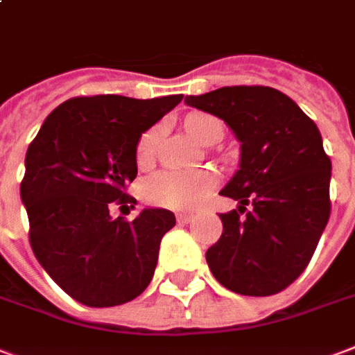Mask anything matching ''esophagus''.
Returning <instances> with one entry per match:
<instances>
[{"label":"esophagus","mask_w":355,"mask_h":355,"mask_svg":"<svg viewBox=\"0 0 355 355\" xmlns=\"http://www.w3.org/2000/svg\"><path fill=\"white\" fill-rule=\"evenodd\" d=\"M194 218L193 213H180L178 215V223H181V225H187V223H191Z\"/></svg>","instance_id":"34e87169"}]
</instances>
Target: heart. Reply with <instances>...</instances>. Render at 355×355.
<instances>
[{
	"instance_id": "heart-1",
	"label": "heart",
	"mask_w": 355,
	"mask_h": 355,
	"mask_svg": "<svg viewBox=\"0 0 355 355\" xmlns=\"http://www.w3.org/2000/svg\"><path fill=\"white\" fill-rule=\"evenodd\" d=\"M185 130L202 146H206L213 138L223 137V125L209 114L194 112L185 119ZM159 129H149L144 132L137 146L138 166H148L155 157ZM217 183V175L209 170H194V172H178L164 170L151 175L144 183V196L151 204L172 207V209H189L202 204L211 189Z\"/></svg>"
}]
</instances>
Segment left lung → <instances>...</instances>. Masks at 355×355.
<instances>
[{
    "instance_id": "left-lung-1",
    "label": "left lung",
    "mask_w": 355,
    "mask_h": 355,
    "mask_svg": "<svg viewBox=\"0 0 355 355\" xmlns=\"http://www.w3.org/2000/svg\"><path fill=\"white\" fill-rule=\"evenodd\" d=\"M185 105L223 119L241 144L238 172L220 191L239 211L218 215L223 236L207 266L236 294H277L305 271L329 218L331 161L318 127L268 86L220 87ZM245 205L253 209L239 218Z\"/></svg>"
}]
</instances>
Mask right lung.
I'll use <instances>...</instances> for the list:
<instances>
[{
  "instance_id": "right-lung-1",
  "label": "right lung",
  "mask_w": 355,
  "mask_h": 355,
  "mask_svg": "<svg viewBox=\"0 0 355 355\" xmlns=\"http://www.w3.org/2000/svg\"><path fill=\"white\" fill-rule=\"evenodd\" d=\"M181 98H69L29 144L20 198L31 249L55 284L82 305H121L153 279L174 213L148 207L125 220L112 218L110 204L135 200L125 187L138 174V140Z\"/></svg>"
}]
</instances>
